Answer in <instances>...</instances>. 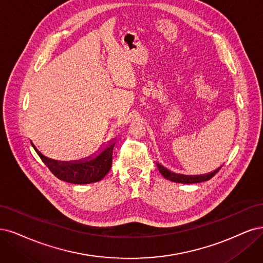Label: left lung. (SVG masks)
Here are the masks:
<instances>
[{
  "instance_id": "8db88e82",
  "label": "left lung",
  "mask_w": 263,
  "mask_h": 263,
  "mask_svg": "<svg viewBox=\"0 0 263 263\" xmlns=\"http://www.w3.org/2000/svg\"><path fill=\"white\" fill-rule=\"evenodd\" d=\"M157 167L159 169L160 174H162L166 179L174 181V182H180V183H198V182H202V181H206L209 179H211L212 177L215 176V174L221 169V167L215 169L214 172H212L210 174L206 175H198V176H185V175H180V174H175L172 173L171 171H168L167 168H165L164 166L157 164Z\"/></svg>"
}]
</instances>
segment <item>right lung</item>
Wrapping results in <instances>:
<instances>
[{
	"label": "right lung",
	"mask_w": 263,
	"mask_h": 263,
	"mask_svg": "<svg viewBox=\"0 0 263 263\" xmlns=\"http://www.w3.org/2000/svg\"><path fill=\"white\" fill-rule=\"evenodd\" d=\"M32 146L42 162L50 169V172L59 179L70 183L84 184L97 182L108 174L112 165V149L115 142H110L108 146L96 157H87L86 159L75 160V162H59V160L47 158L40 153L33 144Z\"/></svg>",
	"instance_id": "add662e5"
}]
</instances>
